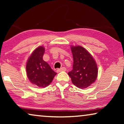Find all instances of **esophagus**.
<instances>
[{"label": "esophagus", "mask_w": 124, "mask_h": 124, "mask_svg": "<svg viewBox=\"0 0 124 124\" xmlns=\"http://www.w3.org/2000/svg\"><path fill=\"white\" fill-rule=\"evenodd\" d=\"M67 70V69L65 67H62L60 69H57V72H62V71H66Z\"/></svg>", "instance_id": "34e87169"}]
</instances>
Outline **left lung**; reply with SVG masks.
<instances>
[{"label": "left lung", "mask_w": 124, "mask_h": 124, "mask_svg": "<svg viewBox=\"0 0 124 124\" xmlns=\"http://www.w3.org/2000/svg\"><path fill=\"white\" fill-rule=\"evenodd\" d=\"M73 57V69L68 72L73 84L79 89H85L95 81L98 67L95 61L85 48L71 46Z\"/></svg>", "instance_id": "left-lung-1"}]
</instances>
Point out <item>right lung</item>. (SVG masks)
I'll return each mask as SVG.
<instances>
[{
    "instance_id": "right-lung-1",
    "label": "right lung",
    "mask_w": 124,
    "mask_h": 124,
    "mask_svg": "<svg viewBox=\"0 0 124 124\" xmlns=\"http://www.w3.org/2000/svg\"><path fill=\"white\" fill-rule=\"evenodd\" d=\"M45 49L39 46L33 52L26 63V74L32 84L39 87L48 86L57 73L43 59Z\"/></svg>"
}]
</instances>
